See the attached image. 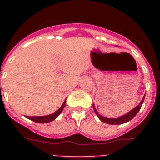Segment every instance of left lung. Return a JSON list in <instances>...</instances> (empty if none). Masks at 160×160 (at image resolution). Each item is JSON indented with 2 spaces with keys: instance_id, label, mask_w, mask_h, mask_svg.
<instances>
[{
  "instance_id": "left-lung-1",
  "label": "left lung",
  "mask_w": 160,
  "mask_h": 160,
  "mask_svg": "<svg viewBox=\"0 0 160 160\" xmlns=\"http://www.w3.org/2000/svg\"><path fill=\"white\" fill-rule=\"evenodd\" d=\"M144 98H145V95H144L143 98H142V101L140 102V103H139L136 107H135V108L133 109L132 111H131L129 113L125 114V115H122V116L117 118H106V117H103L102 116V115H100V114L97 112V111L95 110L94 107V111H95L96 114H97V116L98 117V118L101 120L102 122H105V123H107V124H111V125H118V124H122L128 122V121L132 119V118H134L137 114H138V112L141 109V107H142V104L144 101Z\"/></svg>"
}]
</instances>
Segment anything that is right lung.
<instances>
[{"label":"right lung","mask_w":160,"mask_h":160,"mask_svg":"<svg viewBox=\"0 0 160 160\" xmlns=\"http://www.w3.org/2000/svg\"><path fill=\"white\" fill-rule=\"evenodd\" d=\"M65 104H66V101L63 102L62 106V107H61L57 111H56V112L53 113V114H49V115H46V116H33V117L26 116V118L32 120V121H33V122H38V123H46V122H52V121L57 118L59 114H61V112L62 111L63 108H64L65 107Z\"/></svg>","instance_id":"1"}]
</instances>
